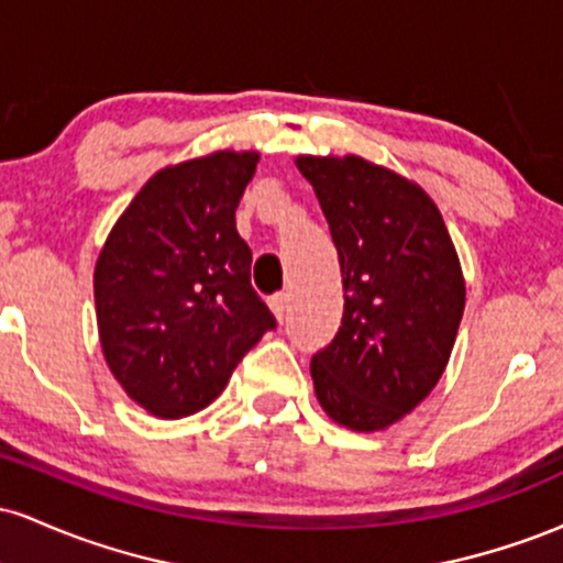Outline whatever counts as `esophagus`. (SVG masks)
<instances>
[{"label":"esophagus","instance_id":"1","mask_svg":"<svg viewBox=\"0 0 563 563\" xmlns=\"http://www.w3.org/2000/svg\"><path fill=\"white\" fill-rule=\"evenodd\" d=\"M269 309H273L277 320H286L288 312H290V294H288V290H280V294H275L273 299H269Z\"/></svg>","mask_w":563,"mask_h":563}]
</instances>
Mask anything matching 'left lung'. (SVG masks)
<instances>
[{"instance_id":"1","label":"left lung","mask_w":563,"mask_h":563,"mask_svg":"<svg viewBox=\"0 0 563 563\" xmlns=\"http://www.w3.org/2000/svg\"><path fill=\"white\" fill-rule=\"evenodd\" d=\"M339 251L344 318L312 357L322 410L352 431L397 423L448 367L466 283L437 203L360 156H301Z\"/></svg>"}]
</instances>
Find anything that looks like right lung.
I'll return each mask as SVG.
<instances>
[{"label": "right lung", "instance_id": "right-lung-1", "mask_svg": "<svg viewBox=\"0 0 563 563\" xmlns=\"http://www.w3.org/2000/svg\"><path fill=\"white\" fill-rule=\"evenodd\" d=\"M260 153L219 151L166 166L113 224L95 267L111 373L156 418H185L224 391L275 318L251 288L235 209Z\"/></svg>", "mask_w": 563, "mask_h": 563}]
</instances>
